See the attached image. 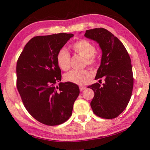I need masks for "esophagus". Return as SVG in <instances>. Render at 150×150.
I'll return each mask as SVG.
<instances>
[{
  "mask_svg": "<svg viewBox=\"0 0 150 150\" xmlns=\"http://www.w3.org/2000/svg\"><path fill=\"white\" fill-rule=\"evenodd\" d=\"M79 88H80V90L82 91H83V90H85V89L86 88L85 86H81L80 87H79Z\"/></svg>",
  "mask_w": 150,
  "mask_h": 150,
  "instance_id": "1",
  "label": "esophagus"
}]
</instances>
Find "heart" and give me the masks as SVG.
I'll list each match as a JSON object with an SVG mask.
<instances>
[{"label": "heart", "mask_w": 150, "mask_h": 150, "mask_svg": "<svg viewBox=\"0 0 150 150\" xmlns=\"http://www.w3.org/2000/svg\"><path fill=\"white\" fill-rule=\"evenodd\" d=\"M71 47L76 53L84 57L85 65L87 64L91 68L97 66L98 59L95 53L96 47L90 41L86 39L79 40L72 44ZM56 61L60 69L67 71L70 68L71 55L66 50L62 48L57 54ZM91 73L88 69H73L64 75L66 81L78 85L85 84L91 80Z\"/></svg>", "instance_id": "obj_1"}]
</instances>
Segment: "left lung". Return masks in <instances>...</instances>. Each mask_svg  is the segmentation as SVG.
<instances>
[{
  "label": "left lung",
  "mask_w": 150,
  "mask_h": 150,
  "mask_svg": "<svg viewBox=\"0 0 150 150\" xmlns=\"http://www.w3.org/2000/svg\"><path fill=\"white\" fill-rule=\"evenodd\" d=\"M84 36L99 44L103 52L95 80L105 83L89 86L94 91L90 105L93 113L103 119L116 118L126 109L132 97L133 75L131 59L117 37L103 28L86 31Z\"/></svg>",
  "instance_id": "1"
}]
</instances>
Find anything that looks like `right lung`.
<instances>
[{
	"label": "right lung",
	"instance_id": "obj_1",
	"mask_svg": "<svg viewBox=\"0 0 150 150\" xmlns=\"http://www.w3.org/2000/svg\"><path fill=\"white\" fill-rule=\"evenodd\" d=\"M72 33L36 36L30 40L17 62V87L24 107L34 119L47 126L65 122L72 114L80 91L77 84L61 81L56 57Z\"/></svg>",
	"mask_w": 150,
	"mask_h": 150
}]
</instances>
